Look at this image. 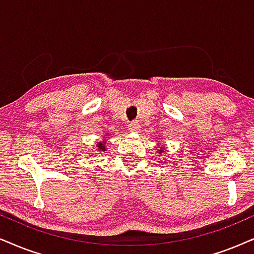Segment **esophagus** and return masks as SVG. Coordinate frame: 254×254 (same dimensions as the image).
Listing matches in <instances>:
<instances>
[{
    "label": "esophagus",
    "mask_w": 254,
    "mask_h": 254,
    "mask_svg": "<svg viewBox=\"0 0 254 254\" xmlns=\"http://www.w3.org/2000/svg\"><path fill=\"white\" fill-rule=\"evenodd\" d=\"M129 130L131 132H138V131L140 130L139 123H138V122H132V123L129 125Z\"/></svg>",
    "instance_id": "esophagus-1"
}]
</instances>
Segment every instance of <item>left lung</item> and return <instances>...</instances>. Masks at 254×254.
I'll return each mask as SVG.
<instances>
[{"label":"left lung","instance_id":"left-lung-1","mask_svg":"<svg viewBox=\"0 0 254 254\" xmlns=\"http://www.w3.org/2000/svg\"><path fill=\"white\" fill-rule=\"evenodd\" d=\"M162 153V155H163V153H164V146H163V147H158V149H157V153Z\"/></svg>","mask_w":254,"mask_h":254}]
</instances>
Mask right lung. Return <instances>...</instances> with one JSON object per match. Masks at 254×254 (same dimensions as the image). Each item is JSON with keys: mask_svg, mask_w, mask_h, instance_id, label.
<instances>
[{"mask_svg": "<svg viewBox=\"0 0 254 254\" xmlns=\"http://www.w3.org/2000/svg\"><path fill=\"white\" fill-rule=\"evenodd\" d=\"M107 136H104L103 138H102V140L97 142V145H96V146H97L98 152H105V151H107V143H108ZM95 155H97V153H95Z\"/></svg>", "mask_w": 254, "mask_h": 254, "instance_id": "add662e5", "label": "right lung"}]
</instances>
